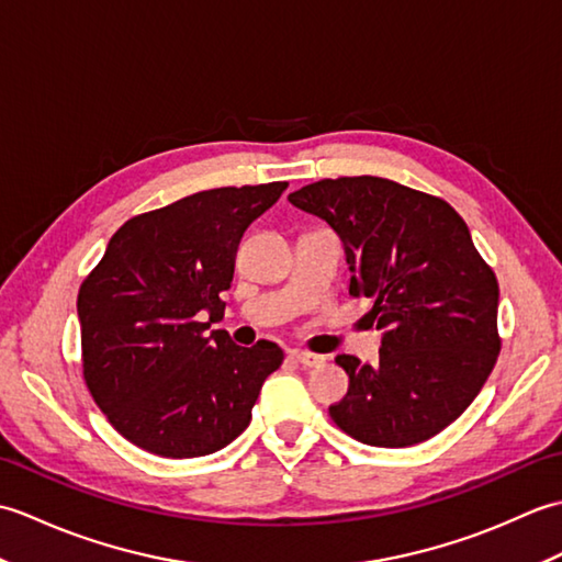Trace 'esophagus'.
I'll return each instance as SVG.
<instances>
[{
	"instance_id": "34e87169",
	"label": "esophagus",
	"mask_w": 562,
	"mask_h": 562,
	"mask_svg": "<svg viewBox=\"0 0 562 562\" xmlns=\"http://www.w3.org/2000/svg\"><path fill=\"white\" fill-rule=\"evenodd\" d=\"M292 357L304 367H321L326 362L324 355H314V352H306V350H294Z\"/></svg>"
}]
</instances>
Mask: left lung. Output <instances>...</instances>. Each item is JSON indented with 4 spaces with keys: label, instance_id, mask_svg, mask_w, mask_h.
Masks as SVG:
<instances>
[{
    "label": "left lung",
    "instance_id": "obj_1",
    "mask_svg": "<svg viewBox=\"0 0 562 562\" xmlns=\"http://www.w3.org/2000/svg\"><path fill=\"white\" fill-rule=\"evenodd\" d=\"M340 236L350 294L372 300L379 362H336L350 389L330 405L342 432L369 447H413L469 408L497 352L495 272L449 202L389 178H326L288 198Z\"/></svg>",
    "mask_w": 562,
    "mask_h": 562
}]
</instances>
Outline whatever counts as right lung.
Segmentation results:
<instances>
[{
	"instance_id": "1",
	"label": "right lung",
	"mask_w": 562,
	"mask_h": 562,
	"mask_svg": "<svg viewBox=\"0 0 562 562\" xmlns=\"http://www.w3.org/2000/svg\"><path fill=\"white\" fill-rule=\"evenodd\" d=\"M288 183L214 188L127 220L77 296L83 379L111 425L139 449L193 459L250 423L262 381L284 360L214 330L248 224Z\"/></svg>"
}]
</instances>
